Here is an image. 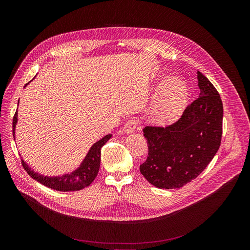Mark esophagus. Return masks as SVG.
Returning <instances> with one entry per match:
<instances>
[{"instance_id": "34e87169", "label": "esophagus", "mask_w": 250, "mask_h": 250, "mask_svg": "<svg viewBox=\"0 0 250 250\" xmlns=\"http://www.w3.org/2000/svg\"><path fill=\"white\" fill-rule=\"evenodd\" d=\"M137 124H138L137 120H135V119H130V120L127 121V122L125 123V125H124V131L126 132V133H131V132L134 131V129L136 128Z\"/></svg>"}]
</instances>
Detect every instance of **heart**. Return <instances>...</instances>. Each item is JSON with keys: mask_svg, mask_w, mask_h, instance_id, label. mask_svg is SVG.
Listing matches in <instances>:
<instances>
[{"mask_svg": "<svg viewBox=\"0 0 250 250\" xmlns=\"http://www.w3.org/2000/svg\"><path fill=\"white\" fill-rule=\"evenodd\" d=\"M187 99V88L181 80L174 78L166 80L153 103L151 119L158 125L173 123L183 111Z\"/></svg>", "mask_w": 250, "mask_h": 250, "instance_id": "b5f03b06", "label": "heart"}]
</instances>
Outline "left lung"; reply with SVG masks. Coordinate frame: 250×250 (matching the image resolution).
Returning <instances> with one entry per match:
<instances>
[{
    "label": "left lung",
    "mask_w": 250,
    "mask_h": 250,
    "mask_svg": "<svg viewBox=\"0 0 250 250\" xmlns=\"http://www.w3.org/2000/svg\"><path fill=\"white\" fill-rule=\"evenodd\" d=\"M200 97L180 120L166 127L146 126L148 156L140 173L160 189L181 188L197 178L218 152L223 133V102L217 89L198 71Z\"/></svg>",
    "instance_id": "1"
}]
</instances>
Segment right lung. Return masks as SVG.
Wrapping results in <instances>:
<instances>
[{"instance_id":"obj_1","label":"right lung","mask_w":250,"mask_h":250,"mask_svg":"<svg viewBox=\"0 0 250 250\" xmlns=\"http://www.w3.org/2000/svg\"><path fill=\"white\" fill-rule=\"evenodd\" d=\"M17 123H18V111L16 112L13 120L14 138H15V130H16ZM111 137H112V134H108L104 136L99 141H97L96 144H94L90 148L89 152L87 153L85 159L81 163L80 167H78L72 173L65 174L62 176H56V177H48V176L41 175L38 172H34L28 167V165L23 160H21V165L31 178H33L34 180H37L38 182H40L41 184L48 188H51L56 191H61V192L79 191L88 187L95 180V178L97 177L100 169L101 149L104 146L105 142L108 141Z\"/></svg>"}]
</instances>
